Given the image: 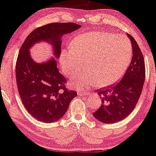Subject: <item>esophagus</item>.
Segmentation results:
<instances>
[{"mask_svg": "<svg viewBox=\"0 0 156 156\" xmlns=\"http://www.w3.org/2000/svg\"><path fill=\"white\" fill-rule=\"evenodd\" d=\"M77 94L79 95V96H87V92H85V91H78Z\"/></svg>", "mask_w": 156, "mask_h": 156, "instance_id": "34e87169", "label": "esophagus"}]
</instances>
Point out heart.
Listing matches in <instances>:
<instances>
[{"instance_id": "obj_1", "label": "heart", "mask_w": 156, "mask_h": 156, "mask_svg": "<svg viewBox=\"0 0 156 156\" xmlns=\"http://www.w3.org/2000/svg\"><path fill=\"white\" fill-rule=\"evenodd\" d=\"M72 48L62 51V70L73 76L86 60L87 69L76 77L74 86L87 89L98 83L101 87L113 84L127 71L133 55L132 46L127 37L107 31H91L74 37Z\"/></svg>"}]
</instances>
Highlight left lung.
I'll use <instances>...</instances> for the list:
<instances>
[{
    "mask_svg": "<svg viewBox=\"0 0 156 156\" xmlns=\"http://www.w3.org/2000/svg\"><path fill=\"white\" fill-rule=\"evenodd\" d=\"M127 34L133 49L129 66L120 82L98 91L102 104L93 115L103 123H115L127 117L134 109L143 89L146 76L143 54L134 38Z\"/></svg>",
    "mask_w": 156,
    "mask_h": 156,
    "instance_id": "left-lung-1",
    "label": "left lung"
}]
</instances>
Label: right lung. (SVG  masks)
Listing matches in <instances>:
<instances>
[{
	"label": "right lung",
	"instance_id": "obj_1",
	"mask_svg": "<svg viewBox=\"0 0 156 156\" xmlns=\"http://www.w3.org/2000/svg\"><path fill=\"white\" fill-rule=\"evenodd\" d=\"M80 27L72 22L40 27L29 34L20 48L15 69L18 91L24 108L37 120L46 123L58 121L77 95L65 87L66 79L58 71L55 60L61 53V37ZM41 41L52 45L54 58L38 63L31 58L29 49Z\"/></svg>",
	"mask_w": 156,
	"mask_h": 156
}]
</instances>
